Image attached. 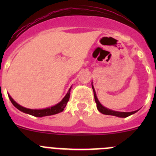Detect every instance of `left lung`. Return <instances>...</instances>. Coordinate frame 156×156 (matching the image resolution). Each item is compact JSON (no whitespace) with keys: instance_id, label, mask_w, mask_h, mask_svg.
<instances>
[{"instance_id":"1","label":"left lung","mask_w":156,"mask_h":156,"mask_svg":"<svg viewBox=\"0 0 156 156\" xmlns=\"http://www.w3.org/2000/svg\"><path fill=\"white\" fill-rule=\"evenodd\" d=\"M93 84V83H92ZM92 88L93 90H94V100H95L96 103H97V109L99 110V112H100L101 113L104 115H114V116H117V117L119 118H126L127 116H130L131 115L134 114L136 113L138 110H136V111H133V112H118V111H114V110L109 109V108L105 107L103 106L101 103H100L99 101L98 98L97 97V94H96L95 92V89H94V85L92 84Z\"/></svg>"}]
</instances>
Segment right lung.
<instances>
[{"label":"right lung","instance_id":"obj_1","mask_svg":"<svg viewBox=\"0 0 156 156\" xmlns=\"http://www.w3.org/2000/svg\"><path fill=\"white\" fill-rule=\"evenodd\" d=\"M71 88H72V87L69 88L67 94H66V96L63 97V99H62L59 103L56 104L55 106H51V107L42 108V109H31V108L23 107V106L18 104L16 102L14 101L13 99H12L10 95H8V97L11 101V103H12V105H13L16 108H18L20 111L23 112L24 113H26V114L31 115L35 116V117H44V116L53 115L57 114V113H59L63 111L66 106L67 105V103H68L69 97H70Z\"/></svg>","mask_w":156,"mask_h":156}]
</instances>
